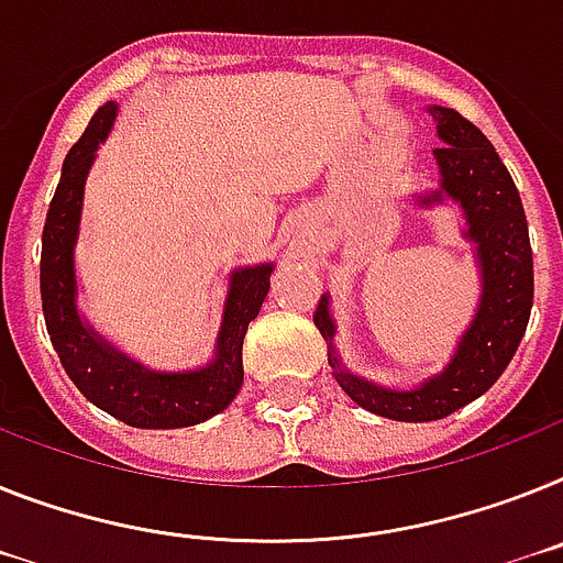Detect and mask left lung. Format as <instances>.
Here are the masks:
<instances>
[{
    "label": "left lung",
    "mask_w": 563,
    "mask_h": 563,
    "mask_svg": "<svg viewBox=\"0 0 563 563\" xmlns=\"http://www.w3.org/2000/svg\"><path fill=\"white\" fill-rule=\"evenodd\" d=\"M432 117L438 122V136L443 140L441 148H434V159L441 165V191L423 202L441 200V194H450L461 202L470 223V238L478 243L484 272L481 309L446 372L420 389H377L346 372H334L338 384L354 404L380 418L406 423L441 420L481 398L518 352L532 311L530 231L507 165L500 163L484 131L466 117L438 106L432 108ZM314 325L325 340H332L334 325L325 311V297H320ZM329 363L334 366L338 361L332 357Z\"/></svg>",
    "instance_id": "8db88e82"
}]
</instances>
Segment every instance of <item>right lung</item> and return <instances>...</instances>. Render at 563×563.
<instances>
[{
	"label": "right lung",
	"mask_w": 563,
	"mask_h": 563,
	"mask_svg": "<svg viewBox=\"0 0 563 563\" xmlns=\"http://www.w3.org/2000/svg\"><path fill=\"white\" fill-rule=\"evenodd\" d=\"M117 106L99 108L85 134L68 151L63 177L42 229L40 289L42 311L59 363L85 398L136 429H179L223 412L243 386V338L268 295L272 266L243 268L231 280L223 332L217 338V361L191 375H154L140 363L108 349L85 329L74 306V243H77L82 188L93 151L111 131Z\"/></svg>",
	"instance_id": "right-lung-1"
}]
</instances>
